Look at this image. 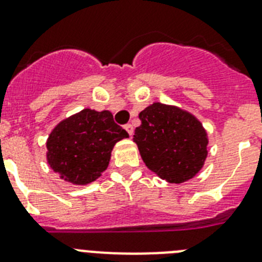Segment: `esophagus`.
<instances>
[{
    "instance_id": "obj_1",
    "label": "esophagus",
    "mask_w": 262,
    "mask_h": 262,
    "mask_svg": "<svg viewBox=\"0 0 262 262\" xmlns=\"http://www.w3.org/2000/svg\"><path fill=\"white\" fill-rule=\"evenodd\" d=\"M124 129H126L127 133H128V135L129 136H133V134H134V127H133V124H126V126H124Z\"/></svg>"
}]
</instances>
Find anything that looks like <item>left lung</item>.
<instances>
[{
    "label": "left lung",
    "mask_w": 262,
    "mask_h": 262,
    "mask_svg": "<svg viewBox=\"0 0 262 262\" xmlns=\"http://www.w3.org/2000/svg\"><path fill=\"white\" fill-rule=\"evenodd\" d=\"M136 143L149 170L170 184L198 174L207 157L209 136L201 120L178 106L154 102L140 111Z\"/></svg>",
    "instance_id": "1"
}]
</instances>
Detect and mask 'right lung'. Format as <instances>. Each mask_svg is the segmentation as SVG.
Masks as SVG:
<instances>
[{"instance_id": "add662e5", "label": "right lung", "mask_w": 262, "mask_h": 262, "mask_svg": "<svg viewBox=\"0 0 262 262\" xmlns=\"http://www.w3.org/2000/svg\"><path fill=\"white\" fill-rule=\"evenodd\" d=\"M128 134L108 110L84 108L60 120L47 139V163L61 180L88 185L98 180L108 166L111 151Z\"/></svg>"}]
</instances>
